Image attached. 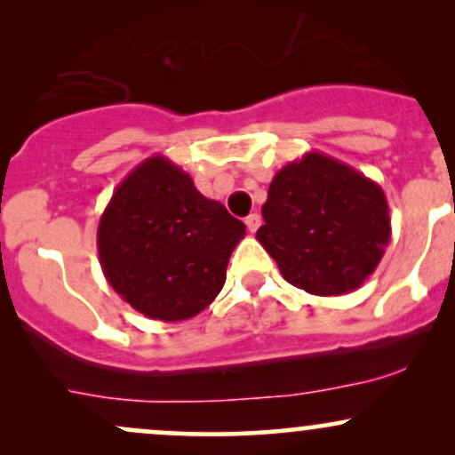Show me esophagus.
<instances>
[{
  "instance_id": "obj_1",
  "label": "esophagus",
  "mask_w": 455,
  "mask_h": 455,
  "mask_svg": "<svg viewBox=\"0 0 455 455\" xmlns=\"http://www.w3.org/2000/svg\"><path fill=\"white\" fill-rule=\"evenodd\" d=\"M245 227H248L250 233H257L259 227H260V216H259V213H250V216L245 218Z\"/></svg>"
}]
</instances>
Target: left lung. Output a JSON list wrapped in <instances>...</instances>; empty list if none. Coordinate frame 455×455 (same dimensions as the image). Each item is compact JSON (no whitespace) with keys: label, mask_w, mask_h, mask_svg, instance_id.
<instances>
[{"label":"left lung","mask_w":455,"mask_h":455,"mask_svg":"<svg viewBox=\"0 0 455 455\" xmlns=\"http://www.w3.org/2000/svg\"><path fill=\"white\" fill-rule=\"evenodd\" d=\"M259 243L289 284L331 297L359 289L391 237L383 188L353 166L307 151L275 173Z\"/></svg>","instance_id":"left-lung-1"}]
</instances>
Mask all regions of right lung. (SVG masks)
I'll return each instance as SVG.
<instances>
[{"mask_svg": "<svg viewBox=\"0 0 455 455\" xmlns=\"http://www.w3.org/2000/svg\"><path fill=\"white\" fill-rule=\"evenodd\" d=\"M243 235L242 220L156 154L115 188L98 224V257L126 304L154 321L177 323L216 299Z\"/></svg>", "mask_w": 455, "mask_h": 455, "instance_id": "1", "label": "right lung"}]
</instances>
